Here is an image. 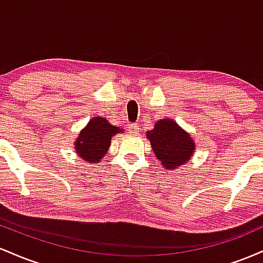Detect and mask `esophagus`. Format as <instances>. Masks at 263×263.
Masks as SVG:
<instances>
[{"instance_id":"obj_1","label":"esophagus","mask_w":263,"mask_h":263,"mask_svg":"<svg viewBox=\"0 0 263 263\" xmlns=\"http://www.w3.org/2000/svg\"><path fill=\"white\" fill-rule=\"evenodd\" d=\"M138 131H140V127H138L137 125H135V123H131V125L128 126V132L131 135H137Z\"/></svg>"}]
</instances>
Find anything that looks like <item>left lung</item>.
<instances>
[{
    "label": "left lung",
    "mask_w": 263,
    "mask_h": 263,
    "mask_svg": "<svg viewBox=\"0 0 263 263\" xmlns=\"http://www.w3.org/2000/svg\"><path fill=\"white\" fill-rule=\"evenodd\" d=\"M146 135L156 157L168 171L176 170L189 162L195 151L193 138L173 120H159Z\"/></svg>",
    "instance_id": "left-lung-1"
}]
</instances>
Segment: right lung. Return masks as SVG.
<instances>
[{
	"mask_svg": "<svg viewBox=\"0 0 263 263\" xmlns=\"http://www.w3.org/2000/svg\"><path fill=\"white\" fill-rule=\"evenodd\" d=\"M122 131L101 116L92 117L75 140V151L83 161L95 164L107 153L112 136Z\"/></svg>",
	"mask_w": 263,
	"mask_h": 263,
	"instance_id": "right-lung-1",
	"label": "right lung"
}]
</instances>
